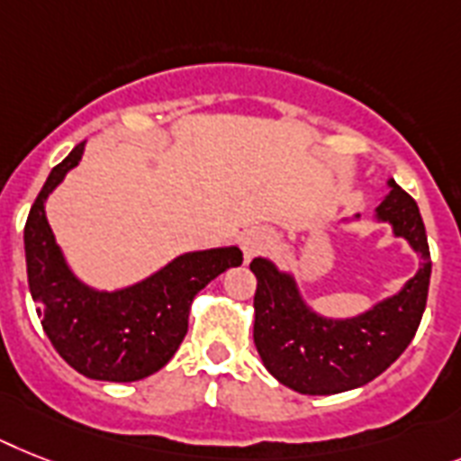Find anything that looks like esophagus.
Wrapping results in <instances>:
<instances>
[{"mask_svg": "<svg viewBox=\"0 0 461 461\" xmlns=\"http://www.w3.org/2000/svg\"><path fill=\"white\" fill-rule=\"evenodd\" d=\"M266 245H268V238H266L261 230L247 233L245 238H242V252H245V258H252L254 254L261 252Z\"/></svg>", "mask_w": 461, "mask_h": 461, "instance_id": "1", "label": "esophagus"}]
</instances>
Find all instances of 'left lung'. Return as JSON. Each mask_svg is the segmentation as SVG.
<instances>
[{
    "label": "left lung",
    "mask_w": 461,
    "mask_h": 461,
    "mask_svg": "<svg viewBox=\"0 0 461 461\" xmlns=\"http://www.w3.org/2000/svg\"><path fill=\"white\" fill-rule=\"evenodd\" d=\"M391 193L376 207V219L389 221L421 257V268L398 294L375 308L332 321L308 308L290 273H280L268 258H254V344L266 370L277 382L303 395H330L358 389L398 360L427 308L431 254L420 207L389 181Z\"/></svg>",
    "instance_id": "8db88e82"
}]
</instances>
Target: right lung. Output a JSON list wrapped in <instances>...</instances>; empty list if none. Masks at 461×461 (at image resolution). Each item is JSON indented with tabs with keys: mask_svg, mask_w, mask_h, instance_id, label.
<instances>
[{
	"mask_svg": "<svg viewBox=\"0 0 461 461\" xmlns=\"http://www.w3.org/2000/svg\"><path fill=\"white\" fill-rule=\"evenodd\" d=\"M85 143L72 148L49 174L25 221V261L41 327L70 367L101 382H139L162 370L188 332L195 294L230 266L242 264L238 247L176 257L155 276L117 292L79 283L60 254L47 221L49 193L79 165Z\"/></svg>",
	"mask_w": 461,
	"mask_h": 461,
	"instance_id": "obj_1",
	"label": "right lung"
}]
</instances>
